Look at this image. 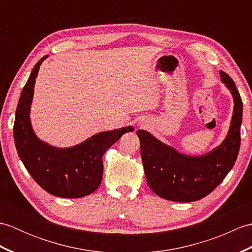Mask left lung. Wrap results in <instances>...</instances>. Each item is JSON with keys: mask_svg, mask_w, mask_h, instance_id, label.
<instances>
[{"mask_svg": "<svg viewBox=\"0 0 252 252\" xmlns=\"http://www.w3.org/2000/svg\"><path fill=\"white\" fill-rule=\"evenodd\" d=\"M221 81L232 93L234 110L224 141L201 156L181 154L145 130H137L146 181L163 199L190 202L199 200L225 179L236 161L240 147L243 101L232 78L220 71Z\"/></svg>", "mask_w": 252, "mask_h": 252, "instance_id": "left-lung-1", "label": "left lung"}]
</instances>
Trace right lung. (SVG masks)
Masks as SVG:
<instances>
[{"mask_svg": "<svg viewBox=\"0 0 252 252\" xmlns=\"http://www.w3.org/2000/svg\"><path fill=\"white\" fill-rule=\"evenodd\" d=\"M42 57L32 69L21 91L16 109L14 141L18 156L30 175L42 189L62 198H80L92 194L103 179V155L133 126L99 132L88 140L68 148H58L41 141L35 135L30 121L35 79Z\"/></svg>", "mask_w": 252, "mask_h": 252, "instance_id": "1", "label": "right lung"}]
</instances>
